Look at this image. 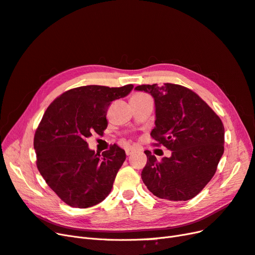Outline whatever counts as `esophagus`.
Listing matches in <instances>:
<instances>
[{
  "label": "esophagus",
  "instance_id": "1",
  "mask_svg": "<svg viewBox=\"0 0 255 255\" xmlns=\"http://www.w3.org/2000/svg\"><path fill=\"white\" fill-rule=\"evenodd\" d=\"M135 152V149L133 148V146H128V148L126 149V153L127 155H132V154Z\"/></svg>",
  "mask_w": 255,
  "mask_h": 255
}]
</instances>
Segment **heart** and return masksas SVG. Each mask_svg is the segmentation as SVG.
Segmentation results:
<instances>
[{
    "instance_id": "b5f03b06",
    "label": "heart",
    "mask_w": 255,
    "mask_h": 255,
    "mask_svg": "<svg viewBox=\"0 0 255 255\" xmlns=\"http://www.w3.org/2000/svg\"><path fill=\"white\" fill-rule=\"evenodd\" d=\"M134 97H146L145 95H142V94H140V95H136V96H134Z\"/></svg>"
}]
</instances>
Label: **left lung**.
Returning <instances> with one entry per match:
<instances>
[{
	"mask_svg": "<svg viewBox=\"0 0 255 255\" xmlns=\"http://www.w3.org/2000/svg\"><path fill=\"white\" fill-rule=\"evenodd\" d=\"M155 102L153 145L172 151L157 160L145 150L141 179L152 194L170 201H187L212 180L225 150V127L219 116L196 92L181 85H139Z\"/></svg>",
	"mask_w": 255,
	"mask_h": 255,
	"instance_id": "obj_1",
	"label": "left lung"
}]
</instances>
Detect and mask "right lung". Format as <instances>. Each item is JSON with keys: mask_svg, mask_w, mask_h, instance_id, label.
I'll return each mask as SVG.
<instances>
[{"mask_svg": "<svg viewBox=\"0 0 255 255\" xmlns=\"http://www.w3.org/2000/svg\"><path fill=\"white\" fill-rule=\"evenodd\" d=\"M133 87H76L57 97L44 112L34 137L36 164L45 183L66 204L87 208L110 195L126 151L114 143L100 155L89 150L86 139L92 133L103 134L110 105Z\"/></svg>", "mask_w": 255, "mask_h": 255, "instance_id": "add662e5", "label": "right lung"}]
</instances>
